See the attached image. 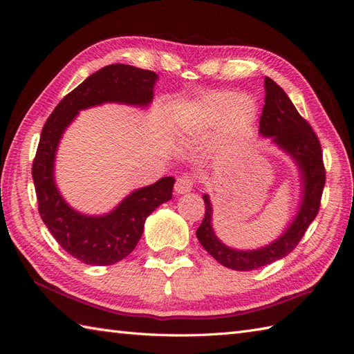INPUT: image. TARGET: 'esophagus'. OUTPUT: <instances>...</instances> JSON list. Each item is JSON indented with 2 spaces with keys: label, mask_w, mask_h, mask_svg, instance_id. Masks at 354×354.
<instances>
[{
  "label": "esophagus",
  "mask_w": 354,
  "mask_h": 354,
  "mask_svg": "<svg viewBox=\"0 0 354 354\" xmlns=\"http://www.w3.org/2000/svg\"><path fill=\"white\" fill-rule=\"evenodd\" d=\"M176 192L178 195H183V194H187V192H190L192 189H194V178L189 177V176H181L177 178L176 181Z\"/></svg>",
  "instance_id": "1"
}]
</instances>
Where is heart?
Masks as SVG:
<instances>
[{
    "label": "heart",
    "instance_id": "obj_1",
    "mask_svg": "<svg viewBox=\"0 0 354 354\" xmlns=\"http://www.w3.org/2000/svg\"><path fill=\"white\" fill-rule=\"evenodd\" d=\"M257 116V106L250 95L217 91L185 106L181 124L190 131L205 133L221 125L224 143L241 145L248 136Z\"/></svg>",
    "mask_w": 354,
    "mask_h": 354
}]
</instances>
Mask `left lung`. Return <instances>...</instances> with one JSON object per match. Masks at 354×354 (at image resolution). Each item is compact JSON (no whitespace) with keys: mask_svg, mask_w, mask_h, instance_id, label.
<instances>
[{"mask_svg":"<svg viewBox=\"0 0 354 354\" xmlns=\"http://www.w3.org/2000/svg\"><path fill=\"white\" fill-rule=\"evenodd\" d=\"M264 108L260 118V136L283 151L299 171L298 209L291 223L273 242L255 250H236L223 243L212 227V203L203 194L205 217L196 230V238L208 254L232 270L250 272L283 259L301 241L320 207L325 186L322 149L317 136L295 109L286 93L269 77L264 78Z\"/></svg>","mask_w":354,"mask_h":354,"instance_id":"8db88e82","label":"left lung"}]
</instances>
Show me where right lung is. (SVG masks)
Masks as SVG:
<instances>
[{"label":"right lung","instance_id":"1","mask_svg":"<svg viewBox=\"0 0 354 354\" xmlns=\"http://www.w3.org/2000/svg\"><path fill=\"white\" fill-rule=\"evenodd\" d=\"M158 75L130 65L104 66L62 99L41 131L32 164L38 211L59 245L75 259L91 266H111L131 254L140 241L145 221L164 202L173 198L174 177L133 190L106 214L90 216L72 208L56 185L57 147L66 128L80 111L104 103L149 108Z\"/></svg>","mask_w":354,"mask_h":354}]
</instances>
